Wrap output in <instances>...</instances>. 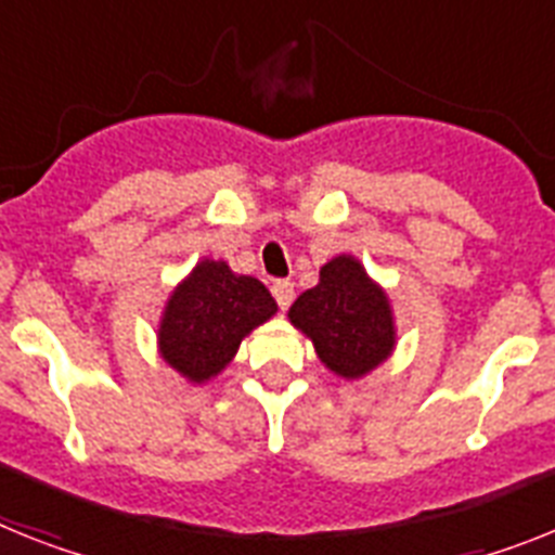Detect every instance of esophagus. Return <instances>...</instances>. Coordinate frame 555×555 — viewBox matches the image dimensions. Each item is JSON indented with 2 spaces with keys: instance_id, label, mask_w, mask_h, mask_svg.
Returning a JSON list of instances; mask_svg holds the SVG:
<instances>
[{
  "instance_id": "34e87169",
  "label": "esophagus",
  "mask_w": 555,
  "mask_h": 555,
  "mask_svg": "<svg viewBox=\"0 0 555 555\" xmlns=\"http://www.w3.org/2000/svg\"><path fill=\"white\" fill-rule=\"evenodd\" d=\"M270 293H273V299H276V305L282 307V310H287V307L293 305V296H296L291 279H276L273 287H270Z\"/></svg>"
}]
</instances>
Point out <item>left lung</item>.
<instances>
[{
	"instance_id": "obj_1",
	"label": "left lung",
	"mask_w": 555,
	"mask_h": 555,
	"mask_svg": "<svg viewBox=\"0 0 555 555\" xmlns=\"http://www.w3.org/2000/svg\"><path fill=\"white\" fill-rule=\"evenodd\" d=\"M287 315L313 341L321 364L341 378H361L395 347L389 299L356 256L330 259L319 285L301 293Z\"/></svg>"
}]
</instances>
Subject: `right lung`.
Returning a JSON list of instances; mask_svg holds the SVG:
<instances>
[{"mask_svg": "<svg viewBox=\"0 0 555 555\" xmlns=\"http://www.w3.org/2000/svg\"><path fill=\"white\" fill-rule=\"evenodd\" d=\"M276 313L268 287L203 259L171 293L160 321V352L183 378L203 384L236 356L242 338Z\"/></svg>", "mask_w": 555, "mask_h": 555, "instance_id": "obj_1", "label": "right lung"}]
</instances>
